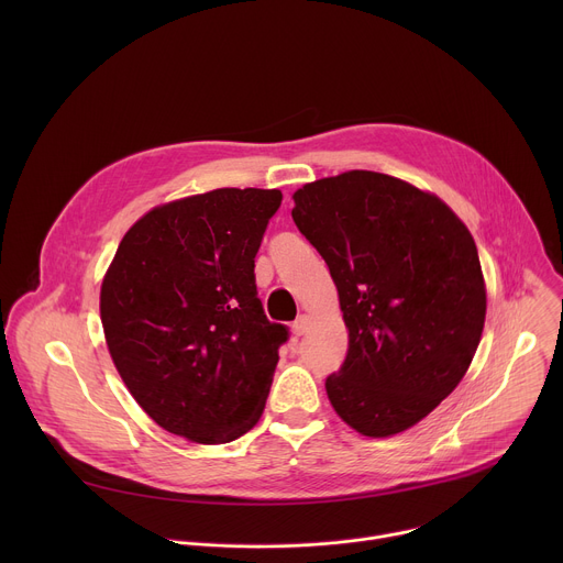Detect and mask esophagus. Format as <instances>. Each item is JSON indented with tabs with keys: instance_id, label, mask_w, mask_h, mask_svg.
Here are the masks:
<instances>
[{
	"instance_id": "1",
	"label": "esophagus",
	"mask_w": 563,
	"mask_h": 563,
	"mask_svg": "<svg viewBox=\"0 0 563 563\" xmlns=\"http://www.w3.org/2000/svg\"><path fill=\"white\" fill-rule=\"evenodd\" d=\"M309 330V318L307 316H298L291 323V334L294 336H302Z\"/></svg>"
}]
</instances>
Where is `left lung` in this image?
I'll use <instances>...</instances> for the list:
<instances>
[{
    "label": "left lung",
    "mask_w": 563,
    "mask_h": 563,
    "mask_svg": "<svg viewBox=\"0 0 563 563\" xmlns=\"http://www.w3.org/2000/svg\"><path fill=\"white\" fill-rule=\"evenodd\" d=\"M294 202L350 330L325 380L336 415L374 439L412 428L461 383L484 332L472 233L437 196L376 172L309 183Z\"/></svg>",
    "instance_id": "1"
}]
</instances>
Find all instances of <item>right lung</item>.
Wrapping results in <instances>:
<instances>
[{"label": "right lung", "instance_id": "1", "mask_svg": "<svg viewBox=\"0 0 563 563\" xmlns=\"http://www.w3.org/2000/svg\"><path fill=\"white\" fill-rule=\"evenodd\" d=\"M278 189H216L144 213L102 280L111 358L140 408L172 434L218 445L250 432L289 339L269 323L254 258Z\"/></svg>", "mask_w": 563, "mask_h": 563}]
</instances>
